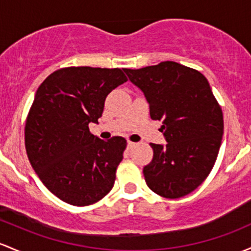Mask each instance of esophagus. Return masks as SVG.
<instances>
[{
	"mask_svg": "<svg viewBox=\"0 0 251 251\" xmlns=\"http://www.w3.org/2000/svg\"><path fill=\"white\" fill-rule=\"evenodd\" d=\"M134 145H136V143L130 142V140H128V142H127V149H132V148L134 147Z\"/></svg>",
	"mask_w": 251,
	"mask_h": 251,
	"instance_id": "esophagus-1",
	"label": "esophagus"
}]
</instances>
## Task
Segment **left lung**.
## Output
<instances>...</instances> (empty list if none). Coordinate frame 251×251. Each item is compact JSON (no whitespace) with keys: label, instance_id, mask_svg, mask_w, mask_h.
<instances>
[{"label":"left lung","instance_id":"8db88e82","mask_svg":"<svg viewBox=\"0 0 251 251\" xmlns=\"http://www.w3.org/2000/svg\"><path fill=\"white\" fill-rule=\"evenodd\" d=\"M144 93L150 117L161 120L166 145L152 144L145 182L156 194L177 199L194 191L211 173L222 144L224 120L206 77L176 62L124 69Z\"/></svg>","mask_w":251,"mask_h":251}]
</instances>
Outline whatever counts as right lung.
<instances>
[{
	"label": "right lung",
	"instance_id": "obj_1",
	"mask_svg": "<svg viewBox=\"0 0 251 251\" xmlns=\"http://www.w3.org/2000/svg\"><path fill=\"white\" fill-rule=\"evenodd\" d=\"M121 69L70 67L52 73L35 93L25 126L31 166L50 192L64 202L88 206L108 194L126 139L90 133L107 95L125 83Z\"/></svg>",
	"mask_w": 251,
	"mask_h": 251
}]
</instances>
